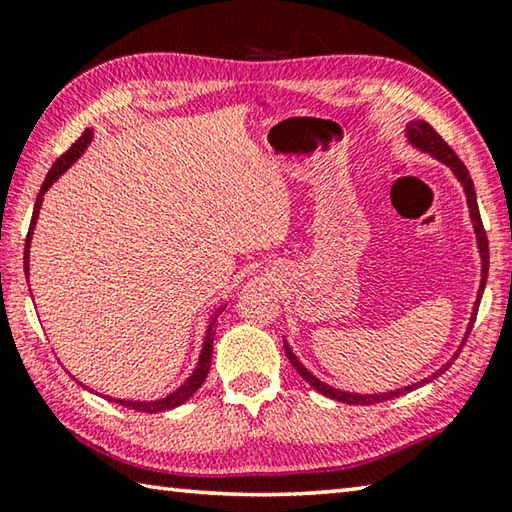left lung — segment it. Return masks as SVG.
<instances>
[{"mask_svg":"<svg viewBox=\"0 0 512 512\" xmlns=\"http://www.w3.org/2000/svg\"><path fill=\"white\" fill-rule=\"evenodd\" d=\"M406 133H409V140H411V144H415V146H418V149H422V151L431 153L433 158H438V160H443L445 164H449V167L454 169L456 178L461 180V185H463L465 194H467V205H470L472 223H474L476 237H479L481 262H483L479 298H476V307H474V314H472V325H474L476 311H479V302H481V296H483L485 280H488V262H490V253H488V235H485V230H483V221H481V214H479V205H476V194H474V183H472V178H470V171H467V167H465V164L461 162V158H458V155L454 153L452 146H449V144L443 140V137H440V135L436 133V128L429 126L427 121H411L409 128H406ZM472 325H470V329H472ZM470 329H467V334H470ZM284 350H287V357H289V361H291V366L298 370V375H300L302 379H305V381H309V384L314 386L318 393H323V395H327V397H332V400H336V402H345V404H363V406H368V404H379V402L393 400V397H400V395H404V393H409V391H413V388L424 386V384H427V381L436 379L438 375H443V372H445L449 366H452V361H449L447 366H443V368H440L438 372H433V375H431L429 379H422L420 384H413V386L400 388V391L384 393V395H354V393L336 391V388H332V386H325L323 381L316 379V377L311 375V372H309L305 366H302V363L296 359V354L291 352V348H289L287 343H284ZM456 357H458V354H456ZM456 357H454V359H456Z\"/></svg>","mask_w":512,"mask_h":512,"instance_id":"8db88e82","label":"left lung"}]
</instances>
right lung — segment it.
I'll use <instances>...</instances> for the list:
<instances>
[{
    "mask_svg": "<svg viewBox=\"0 0 512 512\" xmlns=\"http://www.w3.org/2000/svg\"><path fill=\"white\" fill-rule=\"evenodd\" d=\"M92 140V131L88 128V131H83V135L76 140L69 149L60 155V158L54 162V167L49 169L45 183H42L40 187V194H38V201H36V207H33V216H31V225H29V235H27V244H24V273H27L29 277V244H31V232H33V225H36V219H38V212H40V203H42V196H45L47 189L54 185V180L63 173L69 164H72L79 155L85 151V146L90 144ZM214 332H216V318L212 320L210 329H207V336H205V343H203V352H201V359H198V366L196 370L192 372V377H189L183 386L178 388L176 393H171L167 397H162V400L158 402H126V400H112L110 402H117L121 406H128V409H135V411H142V413H160V411H169L173 409V406H180L183 402H187L189 397H192L198 388L203 386V381L207 377V372H210V366H212V343H214Z\"/></svg>",
    "mask_w": 512,
    "mask_h": 512,
    "instance_id": "add662e5",
    "label": "right lung"
}]
</instances>
